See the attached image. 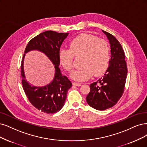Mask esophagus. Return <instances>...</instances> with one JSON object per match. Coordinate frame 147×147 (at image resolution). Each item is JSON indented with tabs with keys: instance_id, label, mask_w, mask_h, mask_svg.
<instances>
[{
	"instance_id": "esophagus-1",
	"label": "esophagus",
	"mask_w": 147,
	"mask_h": 147,
	"mask_svg": "<svg viewBox=\"0 0 147 147\" xmlns=\"http://www.w3.org/2000/svg\"><path fill=\"white\" fill-rule=\"evenodd\" d=\"M73 85L75 86H80L82 85V83H77V82H74Z\"/></svg>"
}]
</instances>
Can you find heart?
<instances>
[{
	"label": "heart",
	"instance_id": "b5f03b06",
	"mask_svg": "<svg viewBox=\"0 0 147 147\" xmlns=\"http://www.w3.org/2000/svg\"><path fill=\"white\" fill-rule=\"evenodd\" d=\"M70 49H61L58 52L59 64L67 72L74 68V58L82 57V68L74 72L71 77L75 80L85 81L94 74H102L109 65L110 49L103 39L92 34L82 33L74 38L69 44Z\"/></svg>",
	"mask_w": 147,
	"mask_h": 147
}]
</instances>
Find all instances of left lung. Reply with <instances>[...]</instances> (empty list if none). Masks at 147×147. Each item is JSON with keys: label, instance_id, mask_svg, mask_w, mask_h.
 <instances>
[{"label": "left lung", "instance_id": "1", "mask_svg": "<svg viewBox=\"0 0 147 147\" xmlns=\"http://www.w3.org/2000/svg\"><path fill=\"white\" fill-rule=\"evenodd\" d=\"M102 32L111 45L109 67L103 77L90 84V90L86 97L88 105L99 111L112 108L118 102L124 92L128 72L122 45L113 35Z\"/></svg>", "mask_w": 147, "mask_h": 147}]
</instances>
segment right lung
Returning <instances> with one entry per match:
<instances>
[{
    "mask_svg": "<svg viewBox=\"0 0 147 147\" xmlns=\"http://www.w3.org/2000/svg\"><path fill=\"white\" fill-rule=\"evenodd\" d=\"M69 33L46 31L30 40L24 53L33 49L44 53L55 65L54 79L50 84L42 87L31 86L25 80L23 71L24 54L21 63L22 84L30 102L38 110L47 114L56 113L61 109L67 97L68 90L72 84L67 77L63 75L59 68L58 52L64 40Z\"/></svg>",
    "mask_w": 147,
    "mask_h": 147,
    "instance_id": "add662e5",
    "label": "right lung"
}]
</instances>
